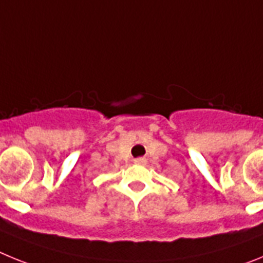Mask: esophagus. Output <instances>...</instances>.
<instances>
[{
  "instance_id": "esophagus-1",
  "label": "esophagus",
  "mask_w": 263,
  "mask_h": 263,
  "mask_svg": "<svg viewBox=\"0 0 263 263\" xmlns=\"http://www.w3.org/2000/svg\"><path fill=\"white\" fill-rule=\"evenodd\" d=\"M134 162H136V164H145L146 163V159H145V158H137V159L134 160Z\"/></svg>"
}]
</instances>
